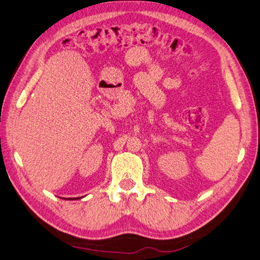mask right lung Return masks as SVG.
<instances>
[{
    "label": "right lung",
    "instance_id": "right-lung-1",
    "mask_svg": "<svg viewBox=\"0 0 260 260\" xmlns=\"http://www.w3.org/2000/svg\"><path fill=\"white\" fill-rule=\"evenodd\" d=\"M77 199H81V197H78V198H73V199H72V198H71V199L69 198V199H68V200H77Z\"/></svg>",
    "mask_w": 260,
    "mask_h": 260
}]
</instances>
